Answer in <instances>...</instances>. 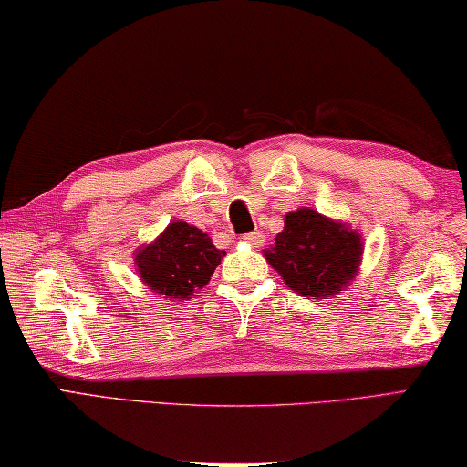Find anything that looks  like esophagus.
I'll return each mask as SVG.
<instances>
[{"instance_id": "esophagus-1", "label": "esophagus", "mask_w": 467, "mask_h": 467, "mask_svg": "<svg viewBox=\"0 0 467 467\" xmlns=\"http://www.w3.org/2000/svg\"><path fill=\"white\" fill-rule=\"evenodd\" d=\"M242 240L244 242H248V244H252V246H263V244H265V234L263 232H258V229H256V232H248V234H244L242 235Z\"/></svg>"}]
</instances>
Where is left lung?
<instances>
[{
	"label": "left lung",
	"mask_w": 467,
	"mask_h": 467,
	"mask_svg": "<svg viewBox=\"0 0 467 467\" xmlns=\"http://www.w3.org/2000/svg\"><path fill=\"white\" fill-rule=\"evenodd\" d=\"M265 256L297 294L323 300L339 294L356 277L362 240L337 221L300 209L285 215L284 232Z\"/></svg>",
	"instance_id": "8db88e82"
}]
</instances>
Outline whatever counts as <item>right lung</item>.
<instances>
[{"label":"right lung","mask_w":467,"mask_h":467,"mask_svg":"<svg viewBox=\"0 0 467 467\" xmlns=\"http://www.w3.org/2000/svg\"><path fill=\"white\" fill-rule=\"evenodd\" d=\"M225 252L213 246L201 229L186 221H173L155 242L136 254V265L149 289L183 300L209 284Z\"/></svg>","instance_id":"obj_1"}]
</instances>
